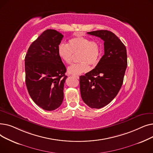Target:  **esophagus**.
<instances>
[{
    "label": "esophagus",
    "instance_id": "obj_1",
    "mask_svg": "<svg viewBox=\"0 0 153 153\" xmlns=\"http://www.w3.org/2000/svg\"><path fill=\"white\" fill-rule=\"evenodd\" d=\"M72 76H74V77H76V79H79V76H75V75H73Z\"/></svg>",
    "mask_w": 153,
    "mask_h": 153
}]
</instances>
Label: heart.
I'll use <instances>...</instances> for the list:
<instances>
[{
  "label": "heart",
  "instance_id": "heart-1",
  "mask_svg": "<svg viewBox=\"0 0 153 153\" xmlns=\"http://www.w3.org/2000/svg\"><path fill=\"white\" fill-rule=\"evenodd\" d=\"M79 54V63L72 64L68 67V72L73 75L81 74L89 70L90 65L97 64L100 58L101 50L98 42L90 38L79 36L69 40L68 44L61 43L58 47L59 58L67 64L72 62L74 54Z\"/></svg>",
  "mask_w": 153,
  "mask_h": 153
}]
</instances>
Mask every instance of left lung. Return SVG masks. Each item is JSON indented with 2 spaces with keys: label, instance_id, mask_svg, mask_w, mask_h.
Here are the masks:
<instances>
[{
  "label": "left lung",
  "instance_id": "left-lung-1",
  "mask_svg": "<svg viewBox=\"0 0 153 153\" xmlns=\"http://www.w3.org/2000/svg\"><path fill=\"white\" fill-rule=\"evenodd\" d=\"M104 42V55L94 69L80 76V90L84 103L100 108L113 100L122 87L127 67L126 49L114 33L108 30L87 32Z\"/></svg>",
  "mask_w": 153,
  "mask_h": 153
}]
</instances>
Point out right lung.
Wrapping results in <instances>:
<instances>
[{"label":"right lung","instance_id":"obj_1","mask_svg":"<svg viewBox=\"0 0 153 153\" xmlns=\"http://www.w3.org/2000/svg\"><path fill=\"white\" fill-rule=\"evenodd\" d=\"M63 35L48 29L30 46L25 58V82L33 102L43 110L59 107L64 99L66 68L58 54Z\"/></svg>","mask_w":153,"mask_h":153}]
</instances>
